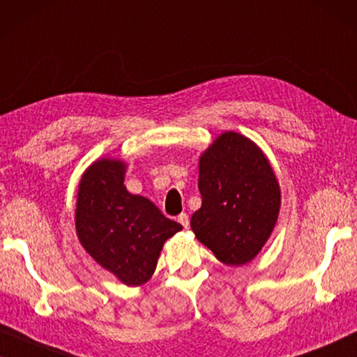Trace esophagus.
Segmentation results:
<instances>
[{
	"instance_id": "obj_1",
	"label": "esophagus",
	"mask_w": 357,
	"mask_h": 357,
	"mask_svg": "<svg viewBox=\"0 0 357 357\" xmlns=\"http://www.w3.org/2000/svg\"><path fill=\"white\" fill-rule=\"evenodd\" d=\"M178 222L183 225L184 228H188L189 227V217H188V213H181V215H178Z\"/></svg>"
}]
</instances>
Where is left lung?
Masks as SVG:
<instances>
[{"mask_svg": "<svg viewBox=\"0 0 357 357\" xmlns=\"http://www.w3.org/2000/svg\"><path fill=\"white\" fill-rule=\"evenodd\" d=\"M199 190L202 207L190 218L195 238L220 262L244 265L272 234L281 192L272 165L243 134H220L200 155Z\"/></svg>", "mask_w": 357, "mask_h": 357, "instance_id": "obj_1", "label": "left lung"}]
</instances>
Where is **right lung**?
I'll list each match as a JSON object with an SVG mask.
<instances>
[{"label":"right lung","instance_id":"add662e5","mask_svg":"<svg viewBox=\"0 0 357 357\" xmlns=\"http://www.w3.org/2000/svg\"><path fill=\"white\" fill-rule=\"evenodd\" d=\"M126 163L102 158L79 183L76 231L95 262L121 283L140 286L152 278L165 241L183 229L142 195L124 185Z\"/></svg>","mask_w":357,"mask_h":357}]
</instances>
